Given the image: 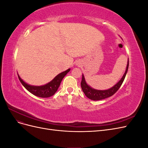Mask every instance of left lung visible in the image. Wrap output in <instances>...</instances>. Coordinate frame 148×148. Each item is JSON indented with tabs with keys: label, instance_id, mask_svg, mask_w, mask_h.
I'll return each instance as SVG.
<instances>
[{
	"label": "left lung",
	"instance_id": "8db88e82",
	"mask_svg": "<svg viewBox=\"0 0 148 148\" xmlns=\"http://www.w3.org/2000/svg\"><path fill=\"white\" fill-rule=\"evenodd\" d=\"M128 65L129 60H128L126 70H125V72L123 75L122 78H121L120 81L117 84H115L113 87H112L109 89H106V90H97V89H95L94 88H92L91 86H89L86 83V81H85L84 75L83 74L82 79L81 82V86L84 95H86V96L88 97L89 99L93 101H99L104 99L106 98H107L114 95V94L119 90V89L120 88L121 85H122L124 81L125 76H126L128 71Z\"/></svg>",
	"mask_w": 148,
	"mask_h": 148
}]
</instances>
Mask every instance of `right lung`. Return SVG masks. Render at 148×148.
<instances>
[{
	"instance_id": "obj_1",
	"label": "right lung",
	"mask_w": 148,
	"mask_h": 148,
	"mask_svg": "<svg viewBox=\"0 0 148 148\" xmlns=\"http://www.w3.org/2000/svg\"><path fill=\"white\" fill-rule=\"evenodd\" d=\"M70 71V69L63 71L53 78L52 81L46 84L42 85V86H32V85L28 84L25 83L19 75L18 74V77L20 79V82L23 84V86L34 96L40 97H49L53 96L57 91L59 88L62 80L63 79L65 76Z\"/></svg>"
}]
</instances>
